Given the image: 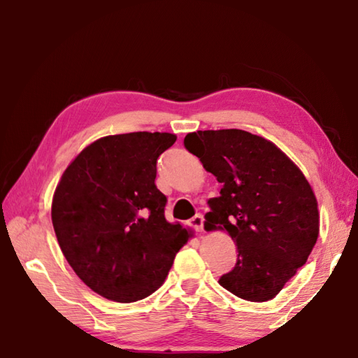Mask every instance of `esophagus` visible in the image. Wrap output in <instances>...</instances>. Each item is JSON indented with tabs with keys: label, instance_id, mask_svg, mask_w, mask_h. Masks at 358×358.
<instances>
[{
	"label": "esophagus",
	"instance_id": "34e87169",
	"mask_svg": "<svg viewBox=\"0 0 358 358\" xmlns=\"http://www.w3.org/2000/svg\"><path fill=\"white\" fill-rule=\"evenodd\" d=\"M189 227L194 228L197 233L205 231V219H203L201 214H195L191 220H189Z\"/></svg>",
	"mask_w": 358,
	"mask_h": 358
}]
</instances>
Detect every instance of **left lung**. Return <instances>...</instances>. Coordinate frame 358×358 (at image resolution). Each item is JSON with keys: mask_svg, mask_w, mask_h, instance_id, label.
<instances>
[{"mask_svg": "<svg viewBox=\"0 0 358 358\" xmlns=\"http://www.w3.org/2000/svg\"><path fill=\"white\" fill-rule=\"evenodd\" d=\"M185 147L222 185L205 215L237 245L234 268L219 284L264 303L307 262L318 239V203L309 181L282 150L253 133L228 129L187 133Z\"/></svg>", "mask_w": 358, "mask_h": 358, "instance_id": "left-lung-1", "label": "left lung"}]
</instances>
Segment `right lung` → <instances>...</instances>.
<instances>
[{"label": "right lung", "mask_w": 358, "mask_h": 358, "mask_svg": "<svg viewBox=\"0 0 358 358\" xmlns=\"http://www.w3.org/2000/svg\"><path fill=\"white\" fill-rule=\"evenodd\" d=\"M172 133L133 131L97 139L62 175L52 225L63 256L91 290L135 303L159 289L187 231L166 220L157 159Z\"/></svg>", "instance_id": "1"}]
</instances>
